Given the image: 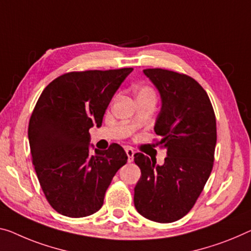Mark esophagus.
Instances as JSON below:
<instances>
[{
    "instance_id": "1",
    "label": "esophagus",
    "mask_w": 251,
    "mask_h": 251,
    "mask_svg": "<svg viewBox=\"0 0 251 251\" xmlns=\"http://www.w3.org/2000/svg\"><path fill=\"white\" fill-rule=\"evenodd\" d=\"M126 156H128V161L131 163V161L133 160V155H134L133 149L131 147H126Z\"/></svg>"
}]
</instances>
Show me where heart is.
I'll use <instances>...</instances> for the list:
<instances>
[{"mask_svg": "<svg viewBox=\"0 0 251 251\" xmlns=\"http://www.w3.org/2000/svg\"><path fill=\"white\" fill-rule=\"evenodd\" d=\"M139 98H153L155 99V92L148 86H142L137 92V99Z\"/></svg>", "mask_w": 251, "mask_h": 251, "instance_id": "1", "label": "heart"}]
</instances>
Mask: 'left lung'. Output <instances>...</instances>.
<instances>
[{
  "label": "left lung",
  "mask_w": 251,
  "mask_h": 251,
  "mask_svg": "<svg viewBox=\"0 0 251 251\" xmlns=\"http://www.w3.org/2000/svg\"><path fill=\"white\" fill-rule=\"evenodd\" d=\"M159 92L161 107L153 130L166 149L163 165L134 153L141 171L133 202L142 217L171 223L194 205L209 179L217 145V122L211 101L192 77L161 68L144 69Z\"/></svg>",
  "instance_id": "obj_1"
}]
</instances>
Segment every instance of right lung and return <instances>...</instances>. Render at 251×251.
Instances as JSON below:
<instances>
[{"label": "right lung", "mask_w": 251, "mask_h": 251, "mask_svg": "<svg viewBox=\"0 0 251 251\" xmlns=\"http://www.w3.org/2000/svg\"><path fill=\"white\" fill-rule=\"evenodd\" d=\"M132 71L67 73L38 100L29 122L30 150L46 199L58 213L83 218L98 212L115 173L126 163L118 144L91 156L88 131L102 126L107 105Z\"/></svg>", "instance_id": "add662e5"}]
</instances>
